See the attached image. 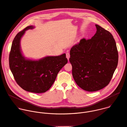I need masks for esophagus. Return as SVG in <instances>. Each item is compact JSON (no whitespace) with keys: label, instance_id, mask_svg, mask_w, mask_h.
I'll list each match as a JSON object with an SVG mask.
<instances>
[{"label":"esophagus","instance_id":"esophagus-1","mask_svg":"<svg viewBox=\"0 0 127 127\" xmlns=\"http://www.w3.org/2000/svg\"><path fill=\"white\" fill-rule=\"evenodd\" d=\"M66 58H67L68 60H69V58H70V54H69L68 52H67V53H66Z\"/></svg>","mask_w":127,"mask_h":127}]
</instances>
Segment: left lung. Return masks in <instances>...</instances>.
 <instances>
[{
	"mask_svg": "<svg viewBox=\"0 0 127 127\" xmlns=\"http://www.w3.org/2000/svg\"><path fill=\"white\" fill-rule=\"evenodd\" d=\"M91 39H82L72 47L69 61L76 84L87 92H96L110 83L118 63L116 43L110 32L95 25Z\"/></svg>",
	"mask_w": 127,
	"mask_h": 127,
	"instance_id": "8db88e82",
	"label": "left lung"
}]
</instances>
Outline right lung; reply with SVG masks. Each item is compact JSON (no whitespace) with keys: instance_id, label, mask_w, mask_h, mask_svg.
<instances>
[{"instance_id":"obj_1","label":"right lung","mask_w":127,"mask_h":127,"mask_svg":"<svg viewBox=\"0 0 127 127\" xmlns=\"http://www.w3.org/2000/svg\"><path fill=\"white\" fill-rule=\"evenodd\" d=\"M34 27H26L14 38L9 56V68L15 80L26 91L44 93L55 81L57 74L67 63L66 54L57 56H46L39 60L27 59L23 55L21 40L26 31Z\"/></svg>"}]
</instances>
